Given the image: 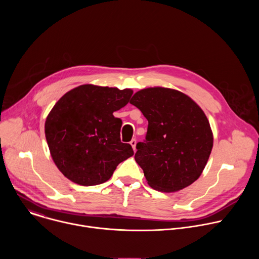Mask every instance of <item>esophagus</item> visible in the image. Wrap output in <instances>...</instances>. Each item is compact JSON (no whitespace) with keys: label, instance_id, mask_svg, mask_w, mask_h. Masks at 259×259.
<instances>
[{"label":"esophagus","instance_id":"34e87169","mask_svg":"<svg viewBox=\"0 0 259 259\" xmlns=\"http://www.w3.org/2000/svg\"><path fill=\"white\" fill-rule=\"evenodd\" d=\"M130 144H131V146L133 147V150L135 151V150H136V140H135V139H132V140L130 141Z\"/></svg>","mask_w":259,"mask_h":259}]
</instances>
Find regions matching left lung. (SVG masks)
Returning a JSON list of instances; mask_svg holds the SVG:
<instances>
[{
    "mask_svg": "<svg viewBox=\"0 0 259 259\" xmlns=\"http://www.w3.org/2000/svg\"><path fill=\"white\" fill-rule=\"evenodd\" d=\"M130 103L149 121L135 161L154 190L173 193L202 174L213 146V134L202 108L184 93L163 87L136 92Z\"/></svg>",
    "mask_w": 259,
    "mask_h": 259,
    "instance_id": "1",
    "label": "left lung"
}]
</instances>
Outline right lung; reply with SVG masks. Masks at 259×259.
I'll return each instance as SVG.
<instances>
[{
	"label": "right lung",
	"instance_id": "right-lung-1",
	"mask_svg": "<svg viewBox=\"0 0 259 259\" xmlns=\"http://www.w3.org/2000/svg\"><path fill=\"white\" fill-rule=\"evenodd\" d=\"M132 94L131 89L86 84L55 103L45 122V135L51 157L66 178L80 186H96L133 156L132 146L120 138L122 120L114 116Z\"/></svg>",
	"mask_w": 259,
	"mask_h": 259
}]
</instances>
